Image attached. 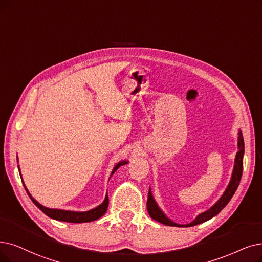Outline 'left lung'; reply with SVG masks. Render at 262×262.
Wrapping results in <instances>:
<instances>
[{
  "mask_svg": "<svg viewBox=\"0 0 262 262\" xmlns=\"http://www.w3.org/2000/svg\"><path fill=\"white\" fill-rule=\"evenodd\" d=\"M237 146H238V151L236 154L235 157V163H234V169H233V173H232V177L231 181H230L229 186L227 187V189L225 191V193L223 194V196L219 199L217 201V203H215V205H213L210 210L202 213L199 215L194 221L188 225H179L175 224L173 222H171L169 218H167L160 208L157 205L156 201L154 200V196L151 194V191L149 189L148 192V199H147V211L150 215V217L155 221L159 222L165 226H172V227H192L199 224H202L208 219L213 218L214 216H216L218 213H221V211L223 208L229 203V201L231 200V198L233 196L234 192L236 191L241 177H242V173H243V155H244V140H243V135L242 132H238V139H237Z\"/></svg>",
  "mask_w": 262,
  "mask_h": 262,
  "instance_id": "8db88e82",
  "label": "left lung"
}]
</instances>
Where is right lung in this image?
Returning a JSON list of instances; mask_svg holds the SVG:
<instances>
[{"instance_id": "add662e5", "label": "right lung", "mask_w": 262, "mask_h": 262, "mask_svg": "<svg viewBox=\"0 0 262 262\" xmlns=\"http://www.w3.org/2000/svg\"><path fill=\"white\" fill-rule=\"evenodd\" d=\"M127 163V161H121L119 162L116 166L114 167V170L112 172V175L115 173V171H116L118 167L122 164H125ZM25 186V184H24ZM26 188V186H25ZM26 190L30 196L31 200H32V202L39 208V210L43 212L44 214H46L48 217L52 218V219H56V221H60V222H68V223H88V222H92V221H96V219L102 217L104 214L106 213L107 211V206H108V195L106 194L105 196V200H104V202L99 205L98 207L93 208V210L91 211H88V212H70V211H61V210H54V208H47L43 205H40L36 200H34V199L32 198V195H31L28 191V189L26 188Z\"/></svg>"}]
</instances>
